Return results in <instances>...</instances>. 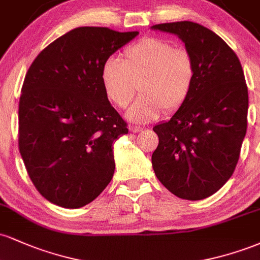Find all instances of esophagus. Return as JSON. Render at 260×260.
I'll list each match as a JSON object with an SVG mask.
<instances>
[{
	"label": "esophagus",
	"instance_id": "obj_1",
	"mask_svg": "<svg viewBox=\"0 0 260 260\" xmlns=\"http://www.w3.org/2000/svg\"><path fill=\"white\" fill-rule=\"evenodd\" d=\"M143 128L142 127H138V126H129V131L132 133H138V132H140V131H142Z\"/></svg>",
	"mask_w": 260,
	"mask_h": 260
}]
</instances>
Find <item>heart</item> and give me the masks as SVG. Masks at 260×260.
I'll return each mask as SVG.
<instances>
[{
  "mask_svg": "<svg viewBox=\"0 0 260 260\" xmlns=\"http://www.w3.org/2000/svg\"><path fill=\"white\" fill-rule=\"evenodd\" d=\"M196 80L192 55L175 44L147 38L128 46L122 59L107 58L101 67V83L106 98L124 109L138 85L142 95L128 110V118L147 123L165 110L174 113L184 105Z\"/></svg>",
  "mask_w": 260,
  "mask_h": 260,
  "instance_id": "heart-1",
  "label": "heart"
}]
</instances>
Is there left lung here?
<instances>
[{"mask_svg":"<svg viewBox=\"0 0 260 260\" xmlns=\"http://www.w3.org/2000/svg\"><path fill=\"white\" fill-rule=\"evenodd\" d=\"M151 29L177 35L196 64L194 85L184 105L153 128L159 137L151 156L154 172L172 194L201 201L229 181L240 157L248 112L242 66L219 35L198 23Z\"/></svg>","mask_w":260,"mask_h":260,"instance_id":"left-lung-1","label":"left lung"}]
</instances>
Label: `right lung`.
I'll return each instance as SVG.
<instances>
[{
	"label": "right lung",
	"mask_w": 260,
	"mask_h": 260,
	"mask_svg": "<svg viewBox=\"0 0 260 260\" xmlns=\"http://www.w3.org/2000/svg\"><path fill=\"white\" fill-rule=\"evenodd\" d=\"M138 35L80 26L34 59L19 100V151L41 196L62 208L94 201L115 172L113 143L128 133L101 83V67Z\"/></svg>",
	"instance_id": "add662e5"
}]
</instances>
